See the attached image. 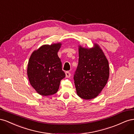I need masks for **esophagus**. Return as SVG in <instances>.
<instances>
[{
  "label": "esophagus",
  "instance_id": "34e87169",
  "mask_svg": "<svg viewBox=\"0 0 134 134\" xmlns=\"http://www.w3.org/2000/svg\"><path fill=\"white\" fill-rule=\"evenodd\" d=\"M65 75H66V78H69V77H70V75H71L70 72H69V71H66V72H65Z\"/></svg>",
  "mask_w": 134,
  "mask_h": 134
}]
</instances>
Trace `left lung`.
<instances>
[{
	"label": "left lung",
	"instance_id": "8db88e82",
	"mask_svg": "<svg viewBox=\"0 0 134 134\" xmlns=\"http://www.w3.org/2000/svg\"><path fill=\"white\" fill-rule=\"evenodd\" d=\"M109 75L108 62L98 44L92 48L79 46L78 65L74 76L76 93L83 99L96 98L106 86Z\"/></svg>",
	"mask_w": 134,
	"mask_h": 134
}]
</instances>
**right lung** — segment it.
Segmentation results:
<instances>
[{"instance_id":"obj_1","label":"right lung","mask_w":134,"mask_h":134,"mask_svg":"<svg viewBox=\"0 0 134 134\" xmlns=\"http://www.w3.org/2000/svg\"><path fill=\"white\" fill-rule=\"evenodd\" d=\"M60 42L43 44L31 54L27 75L32 87L39 94L47 96L58 92L60 81L65 77L58 55Z\"/></svg>"}]
</instances>
